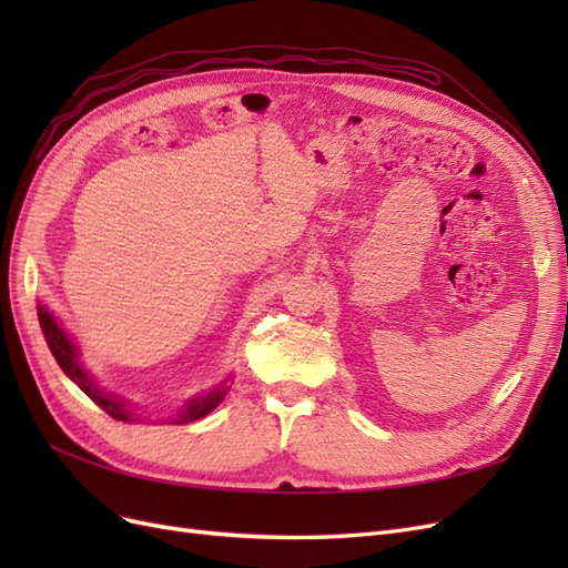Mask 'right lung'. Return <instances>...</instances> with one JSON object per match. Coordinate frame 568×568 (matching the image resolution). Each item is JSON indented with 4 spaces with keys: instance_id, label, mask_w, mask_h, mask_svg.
Instances as JSON below:
<instances>
[{
    "instance_id": "add662e5",
    "label": "right lung",
    "mask_w": 568,
    "mask_h": 568,
    "mask_svg": "<svg viewBox=\"0 0 568 568\" xmlns=\"http://www.w3.org/2000/svg\"><path fill=\"white\" fill-rule=\"evenodd\" d=\"M38 317H40L42 334H44V338H47V346H49L51 355L57 357V363H59V367L65 372L68 379H73V382L80 386V390L88 393L90 398H92L101 409H104L109 417H113V419H118V422H132V417H134L132 409H130L123 400L111 398V395H106L104 390L97 388V386L90 382L88 372H84V369L80 367V363H78V351H75V346H73L71 341H68V336L63 334V329L57 324V320L51 317L42 305L38 307ZM225 395H227V386H225V384H222L220 388H213L211 393H205V395H196V398L189 400V403L178 412V417H175L173 422H175V424H189V422H196V419L205 417V415H209V412H213V409L222 403V398H225Z\"/></svg>"
}]
</instances>
